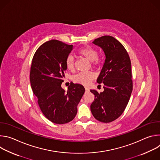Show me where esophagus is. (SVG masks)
<instances>
[{"mask_svg":"<svg viewBox=\"0 0 160 160\" xmlns=\"http://www.w3.org/2000/svg\"><path fill=\"white\" fill-rule=\"evenodd\" d=\"M85 91L86 92H89V88H87V87H85Z\"/></svg>","mask_w":160,"mask_h":160,"instance_id":"34e87169","label":"esophagus"}]
</instances>
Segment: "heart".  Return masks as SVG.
Here are the masks:
<instances>
[{"instance_id": "heart-1", "label": "heart", "mask_w": 160, "mask_h": 160, "mask_svg": "<svg viewBox=\"0 0 160 160\" xmlns=\"http://www.w3.org/2000/svg\"><path fill=\"white\" fill-rule=\"evenodd\" d=\"M78 54L86 58L94 65H99L101 63V59L98 56V51L91 46H86L80 49L78 51ZM75 60L72 55L68 56L65 59V65L67 69L70 71L74 70ZM95 75L92 72H82L74 77V81L83 85H88L93 80Z\"/></svg>"}]
</instances>
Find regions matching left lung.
<instances>
[{
	"instance_id": "left-lung-1",
	"label": "left lung",
	"mask_w": 160,
	"mask_h": 160,
	"mask_svg": "<svg viewBox=\"0 0 160 160\" xmlns=\"http://www.w3.org/2000/svg\"><path fill=\"white\" fill-rule=\"evenodd\" d=\"M93 43L102 49L106 59L97 80L104 83V91L90 90L95 95L90 110L96 120L109 123L122 115L129 101L133 89L131 61L123 45L111 36L98 38Z\"/></svg>"
}]
</instances>
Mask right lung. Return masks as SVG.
<instances>
[{"mask_svg":"<svg viewBox=\"0 0 160 160\" xmlns=\"http://www.w3.org/2000/svg\"><path fill=\"white\" fill-rule=\"evenodd\" d=\"M72 49V45L51 40L41 45L32 59L30 80L33 94L43 115L56 124L74 119L85 90L73 82L67 92L61 87L67 70L65 59Z\"/></svg>","mask_w":160,"mask_h":160,"instance_id":"obj_1","label":"right lung"}]
</instances>
